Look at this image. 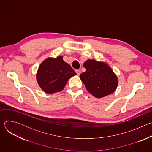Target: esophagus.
I'll use <instances>...</instances> for the list:
<instances>
[{"label": "esophagus", "instance_id": "34e87169", "mask_svg": "<svg viewBox=\"0 0 152 152\" xmlns=\"http://www.w3.org/2000/svg\"><path fill=\"white\" fill-rule=\"evenodd\" d=\"M76 73H77V75L78 76L80 75V70H76Z\"/></svg>", "mask_w": 152, "mask_h": 152}]
</instances>
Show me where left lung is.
<instances>
[{
	"label": "left lung",
	"mask_w": 152,
	"mask_h": 152,
	"mask_svg": "<svg viewBox=\"0 0 152 152\" xmlns=\"http://www.w3.org/2000/svg\"><path fill=\"white\" fill-rule=\"evenodd\" d=\"M83 67L86 71L80 74V79L93 96L102 98L115 91L118 79L107 64L89 59L84 62Z\"/></svg>",
	"instance_id": "8db88e82"
}]
</instances>
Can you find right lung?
Instances as JSON below:
<instances>
[{"label":"right lung","instance_id":"add662e5","mask_svg":"<svg viewBox=\"0 0 152 152\" xmlns=\"http://www.w3.org/2000/svg\"><path fill=\"white\" fill-rule=\"evenodd\" d=\"M76 73L63 60V56L48 58L38 67L36 79L41 90L48 94L62 91L70 78Z\"/></svg>","mask_w":152,"mask_h":152}]
</instances>
